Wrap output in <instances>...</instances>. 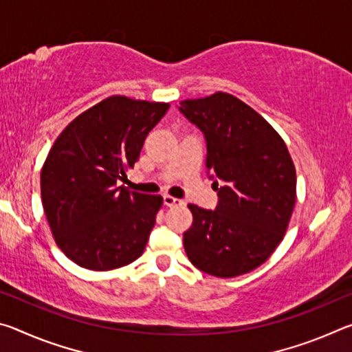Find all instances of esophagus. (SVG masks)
<instances>
[{
	"label": "esophagus",
	"instance_id": "1",
	"mask_svg": "<svg viewBox=\"0 0 352 352\" xmlns=\"http://www.w3.org/2000/svg\"><path fill=\"white\" fill-rule=\"evenodd\" d=\"M163 201H164V205H166V206H178V205H182V204H183V201H182L180 199L172 197V195H164V197H163Z\"/></svg>",
	"mask_w": 352,
	"mask_h": 352
}]
</instances>
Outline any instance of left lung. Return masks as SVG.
<instances>
[{
	"label": "left lung",
	"instance_id": "8db88e82",
	"mask_svg": "<svg viewBox=\"0 0 352 352\" xmlns=\"http://www.w3.org/2000/svg\"><path fill=\"white\" fill-rule=\"evenodd\" d=\"M206 140V168L216 210L188 205L192 225L183 234L189 261L217 278L254 270L283 241L296 200V172L284 140L258 111L217 91L180 102ZM212 178V177H211Z\"/></svg>",
	"mask_w": 352,
	"mask_h": 352
}]
</instances>
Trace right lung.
Returning <instances> with one entry per match:
<instances>
[{
  "instance_id": "add662e5",
  "label": "right lung",
  "mask_w": 352,
  "mask_h": 352,
  "mask_svg": "<svg viewBox=\"0 0 352 352\" xmlns=\"http://www.w3.org/2000/svg\"><path fill=\"white\" fill-rule=\"evenodd\" d=\"M169 109L110 96L73 119L41 168V204L58 248L88 270H113L144 252L162 195L118 186Z\"/></svg>"
}]
</instances>
